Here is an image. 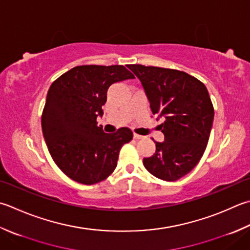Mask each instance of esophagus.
I'll return each instance as SVG.
<instances>
[{
  "instance_id": "1",
  "label": "esophagus",
  "mask_w": 250,
  "mask_h": 250,
  "mask_svg": "<svg viewBox=\"0 0 250 250\" xmlns=\"http://www.w3.org/2000/svg\"><path fill=\"white\" fill-rule=\"evenodd\" d=\"M133 138H134L135 140H142V139L144 138V136H142V135H140V134L134 133V134H133Z\"/></svg>"
}]
</instances>
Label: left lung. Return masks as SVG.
Here are the masks:
<instances>
[{"label": "left lung", "mask_w": 250, "mask_h": 250, "mask_svg": "<svg viewBox=\"0 0 250 250\" xmlns=\"http://www.w3.org/2000/svg\"><path fill=\"white\" fill-rule=\"evenodd\" d=\"M128 67L143 85L153 115L165 118L159 125L165 141L155 142V154L143 159L144 167L160 180L177 181L195 168L207 147L214 116L207 87L184 71Z\"/></svg>", "instance_id": "obj_1"}]
</instances>
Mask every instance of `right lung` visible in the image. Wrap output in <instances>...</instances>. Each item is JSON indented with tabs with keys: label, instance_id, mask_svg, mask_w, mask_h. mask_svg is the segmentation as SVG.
I'll list each match as a JSON object with an SVG mask.
<instances>
[{
	"label": "right lung",
	"instance_id": "add662e5",
	"mask_svg": "<svg viewBox=\"0 0 250 250\" xmlns=\"http://www.w3.org/2000/svg\"><path fill=\"white\" fill-rule=\"evenodd\" d=\"M134 79L122 65H83L52 83L42 112V131L54 163L68 178L92 185L117 167L122 146L133 138L129 128L105 133L97 125L107 90L116 82Z\"/></svg>",
	"mask_w": 250,
	"mask_h": 250
}]
</instances>
